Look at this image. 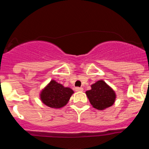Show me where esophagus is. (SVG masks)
Returning a JSON list of instances; mask_svg holds the SVG:
<instances>
[{"mask_svg":"<svg viewBox=\"0 0 149 149\" xmlns=\"http://www.w3.org/2000/svg\"><path fill=\"white\" fill-rule=\"evenodd\" d=\"M75 90L77 91V92H82V91L84 90V89H83L82 87H76Z\"/></svg>","mask_w":149,"mask_h":149,"instance_id":"esophagus-1","label":"esophagus"}]
</instances>
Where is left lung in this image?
Masks as SVG:
<instances>
[{"label": "left lung", "instance_id": "left-lung-1", "mask_svg": "<svg viewBox=\"0 0 149 149\" xmlns=\"http://www.w3.org/2000/svg\"><path fill=\"white\" fill-rule=\"evenodd\" d=\"M86 94L93 107L99 110L111 107L116 98L115 91L103 80L92 84L91 89L86 91Z\"/></svg>", "mask_w": 149, "mask_h": 149}]
</instances>
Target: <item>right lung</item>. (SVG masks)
<instances>
[{
	"label": "right lung",
	"instance_id": "right-lung-1",
	"mask_svg": "<svg viewBox=\"0 0 149 149\" xmlns=\"http://www.w3.org/2000/svg\"><path fill=\"white\" fill-rule=\"evenodd\" d=\"M73 93L74 91L71 88L65 87L63 84L51 80L41 91L39 96L46 106L57 109L65 106Z\"/></svg>",
	"mask_w": 149,
	"mask_h": 149
}]
</instances>
